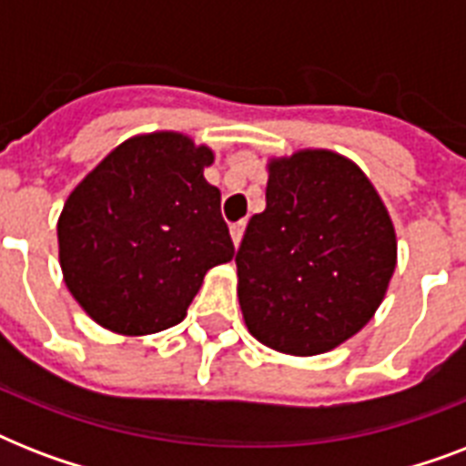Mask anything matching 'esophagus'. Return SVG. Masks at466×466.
Returning <instances> with one entry per match:
<instances>
[{"label": "esophagus", "mask_w": 466, "mask_h": 466, "mask_svg": "<svg viewBox=\"0 0 466 466\" xmlns=\"http://www.w3.org/2000/svg\"><path fill=\"white\" fill-rule=\"evenodd\" d=\"M244 222H237V225L229 227V234H232V241H234V247H239L241 244V237H244Z\"/></svg>", "instance_id": "esophagus-1"}]
</instances>
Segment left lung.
Returning a JSON list of instances; mask_svg holds the SVG:
<instances>
[{"label": "left lung", "mask_w": 466, "mask_h": 466, "mask_svg": "<svg viewBox=\"0 0 466 466\" xmlns=\"http://www.w3.org/2000/svg\"><path fill=\"white\" fill-rule=\"evenodd\" d=\"M266 210L237 251L248 333L278 353H329L382 305L397 232L365 171L331 149L270 157Z\"/></svg>", "instance_id": "1"}]
</instances>
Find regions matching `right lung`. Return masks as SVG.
<instances>
[{
    "mask_svg": "<svg viewBox=\"0 0 466 466\" xmlns=\"http://www.w3.org/2000/svg\"><path fill=\"white\" fill-rule=\"evenodd\" d=\"M208 145L176 130L127 137L76 183L57 218L62 280L98 326L147 336L186 319L205 273L232 261Z\"/></svg>",
    "mask_w": 466,
    "mask_h": 466,
    "instance_id": "right-lung-1",
    "label": "right lung"
}]
</instances>
